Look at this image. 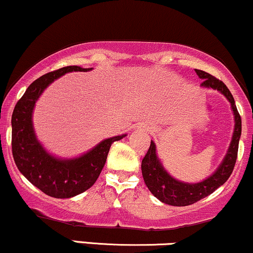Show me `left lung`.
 Wrapping results in <instances>:
<instances>
[{
    "label": "left lung",
    "mask_w": 253,
    "mask_h": 253,
    "mask_svg": "<svg viewBox=\"0 0 253 253\" xmlns=\"http://www.w3.org/2000/svg\"><path fill=\"white\" fill-rule=\"evenodd\" d=\"M195 72L197 76L203 80L201 86L217 90L229 101L236 124H234V132L231 144H229L228 151L222 163L219 165L213 175L199 183H184L171 177L157 157L155 143L151 141L149 151L141 162V172H143L145 184L159 201L170 206H178V207L189 206L200 201L203 197L211 195L213 191H215L227 181L236 165L238 146H239V139L242 134V118L238 113L234 98L225 83L206 71L195 70Z\"/></svg>",
    "instance_id": "8db88e82"
}]
</instances>
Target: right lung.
<instances>
[{
	"instance_id": "add662e5",
	"label": "right lung",
	"mask_w": 253,
	"mask_h": 253,
	"mask_svg": "<svg viewBox=\"0 0 253 253\" xmlns=\"http://www.w3.org/2000/svg\"><path fill=\"white\" fill-rule=\"evenodd\" d=\"M80 66H65L39 77L17 101L11 115V151L20 172L46 195L69 199L89 189L100 176L109 149L126 134L104 139L81 157L60 159L50 155L38 141L33 128V109L42 91L66 72L89 71Z\"/></svg>"
}]
</instances>
